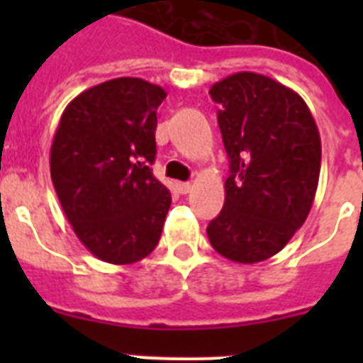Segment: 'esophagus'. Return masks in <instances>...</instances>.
Instances as JSON below:
<instances>
[{
    "instance_id": "1",
    "label": "esophagus",
    "mask_w": 363,
    "mask_h": 363,
    "mask_svg": "<svg viewBox=\"0 0 363 363\" xmlns=\"http://www.w3.org/2000/svg\"><path fill=\"white\" fill-rule=\"evenodd\" d=\"M192 190V184L190 182H177V192L179 194H188Z\"/></svg>"
}]
</instances>
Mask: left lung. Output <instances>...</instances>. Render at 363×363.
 Returning <instances> with one entry per match:
<instances>
[{
  "mask_svg": "<svg viewBox=\"0 0 363 363\" xmlns=\"http://www.w3.org/2000/svg\"><path fill=\"white\" fill-rule=\"evenodd\" d=\"M218 125L230 158L220 215L207 235L238 264L275 256L303 226L320 175V133L303 98L252 71L215 82Z\"/></svg>",
  "mask_w": 363,
  "mask_h": 363,
  "instance_id": "8db88e82",
  "label": "left lung"
}]
</instances>
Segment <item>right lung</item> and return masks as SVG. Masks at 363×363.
<instances>
[{"instance_id":"1","label":"right lung","mask_w":363,"mask_h":363,"mask_svg":"<svg viewBox=\"0 0 363 363\" xmlns=\"http://www.w3.org/2000/svg\"><path fill=\"white\" fill-rule=\"evenodd\" d=\"M158 84L101 82L71 99L50 147V177L73 232L107 264H133L162 235L171 194L152 175Z\"/></svg>"}]
</instances>
